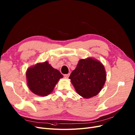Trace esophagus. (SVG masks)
Instances as JSON below:
<instances>
[{"mask_svg": "<svg viewBox=\"0 0 135 135\" xmlns=\"http://www.w3.org/2000/svg\"><path fill=\"white\" fill-rule=\"evenodd\" d=\"M69 75H70V74H64V76L65 78H68Z\"/></svg>", "mask_w": 135, "mask_h": 135, "instance_id": "obj_1", "label": "esophagus"}]
</instances>
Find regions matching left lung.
<instances>
[{"label":"left lung","mask_w":135,"mask_h":135,"mask_svg":"<svg viewBox=\"0 0 135 135\" xmlns=\"http://www.w3.org/2000/svg\"><path fill=\"white\" fill-rule=\"evenodd\" d=\"M106 77L103 65L100 61L88 58L79 60L69 78L76 92L80 96L88 99L100 92L105 84Z\"/></svg>","instance_id":"left-lung-1"}]
</instances>
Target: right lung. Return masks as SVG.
<instances>
[{"instance_id": "add662e5", "label": "right lung", "mask_w": 135, "mask_h": 135, "mask_svg": "<svg viewBox=\"0 0 135 135\" xmlns=\"http://www.w3.org/2000/svg\"><path fill=\"white\" fill-rule=\"evenodd\" d=\"M62 77L61 73L53 68L47 61L36 64L26 71L28 88L34 93L41 96L51 93L59 80Z\"/></svg>"}]
</instances>
